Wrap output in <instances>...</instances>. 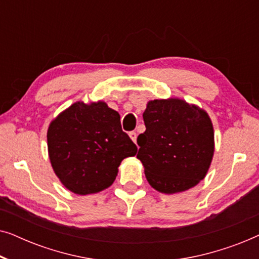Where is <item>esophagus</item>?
<instances>
[{
	"label": "esophagus",
	"mask_w": 259,
	"mask_h": 259,
	"mask_svg": "<svg viewBox=\"0 0 259 259\" xmlns=\"http://www.w3.org/2000/svg\"><path fill=\"white\" fill-rule=\"evenodd\" d=\"M128 136H130L131 139H132V140L134 141V143H136V141H137V133L134 132V131H132V132L128 133Z\"/></svg>",
	"instance_id": "obj_1"
}]
</instances>
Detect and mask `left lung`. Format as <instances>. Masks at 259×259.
Masks as SVG:
<instances>
[{"mask_svg":"<svg viewBox=\"0 0 259 259\" xmlns=\"http://www.w3.org/2000/svg\"><path fill=\"white\" fill-rule=\"evenodd\" d=\"M143 118L146 131L137 139V158L150 185L172 194L203 180L214 151L207 113L182 99H167L148 102Z\"/></svg>","mask_w":259,"mask_h":259,"instance_id":"left-lung-1","label":"left lung"}]
</instances>
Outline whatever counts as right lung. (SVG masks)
Wrapping results in <instances>:
<instances>
[{
  "label": "right lung",
  "instance_id": "obj_1",
  "mask_svg": "<svg viewBox=\"0 0 259 259\" xmlns=\"http://www.w3.org/2000/svg\"><path fill=\"white\" fill-rule=\"evenodd\" d=\"M47 141L55 175L81 196L111 186L121 161L138 151L121 128L119 113L102 101H77L60 113L49 125Z\"/></svg>",
  "mask_w": 259,
  "mask_h": 259
}]
</instances>
